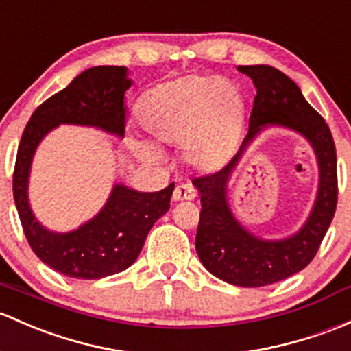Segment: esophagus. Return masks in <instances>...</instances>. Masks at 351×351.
Instances as JSON below:
<instances>
[{
    "label": "esophagus",
    "mask_w": 351,
    "mask_h": 351,
    "mask_svg": "<svg viewBox=\"0 0 351 351\" xmlns=\"http://www.w3.org/2000/svg\"><path fill=\"white\" fill-rule=\"evenodd\" d=\"M197 197V191L191 185H178L173 191V200L183 202V200H193Z\"/></svg>",
    "instance_id": "esophagus-1"
}]
</instances>
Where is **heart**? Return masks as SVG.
Here are the masks:
<instances>
[{"instance_id": "heart-1", "label": "heart", "mask_w": 351, "mask_h": 351, "mask_svg": "<svg viewBox=\"0 0 351 351\" xmlns=\"http://www.w3.org/2000/svg\"><path fill=\"white\" fill-rule=\"evenodd\" d=\"M138 119L154 146H180L185 161L197 169H212L232 153L243 121L239 87L222 77L188 75L153 87L138 104ZM134 141L136 154L147 163L161 151Z\"/></svg>"}]
</instances>
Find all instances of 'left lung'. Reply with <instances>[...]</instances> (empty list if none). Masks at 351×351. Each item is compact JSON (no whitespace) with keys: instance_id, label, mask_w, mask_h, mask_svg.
Wrapping results in <instances>:
<instances>
[{"instance_id":"obj_1","label":"left lung","mask_w":351,"mask_h":351,"mask_svg":"<svg viewBox=\"0 0 351 351\" xmlns=\"http://www.w3.org/2000/svg\"><path fill=\"white\" fill-rule=\"evenodd\" d=\"M237 69L249 75L257 88L249 132L230 163L212 175L193 178V185L202 195L195 247L202 264L215 278L234 286L259 287L302 271L318 252L337 210V149L328 124L286 73L269 65H241ZM267 125L293 128L308 138L320 168L319 193L308 220L296 234L278 241L250 234L234 219L224 197L228 178L246 146Z\"/></svg>"}]
</instances>
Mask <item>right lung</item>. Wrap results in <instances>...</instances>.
Instances as JSON below:
<instances>
[{
    "mask_svg": "<svg viewBox=\"0 0 351 351\" xmlns=\"http://www.w3.org/2000/svg\"><path fill=\"white\" fill-rule=\"evenodd\" d=\"M131 84L126 67L101 65L84 70L64 90L36 108L18 146L13 197L21 227L36 257L69 278L101 279L128 269L138 259L147 232L169 210L175 183L153 193L117 183L94 219L65 234L43 227L29 206V168L40 141L58 124L97 128L124 138V94Z\"/></svg>",
    "mask_w": 351,
    "mask_h": 351,
    "instance_id": "add662e5",
    "label": "right lung"
}]
</instances>
